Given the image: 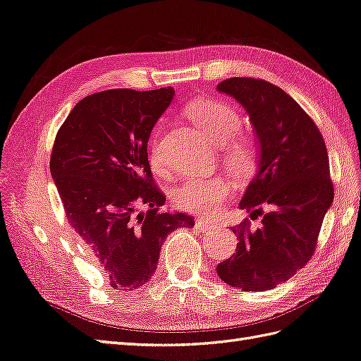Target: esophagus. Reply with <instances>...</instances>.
Masks as SVG:
<instances>
[{
    "mask_svg": "<svg viewBox=\"0 0 361 361\" xmlns=\"http://www.w3.org/2000/svg\"><path fill=\"white\" fill-rule=\"evenodd\" d=\"M215 223H212V221H207V220H197L195 221V228L197 229H200V231H206V229H211V228H215Z\"/></svg>",
    "mask_w": 361,
    "mask_h": 361,
    "instance_id": "34e87169",
    "label": "esophagus"
}]
</instances>
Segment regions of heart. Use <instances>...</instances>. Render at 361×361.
Wrapping results in <instances>:
<instances>
[{"instance_id": "1", "label": "heart", "mask_w": 361, "mask_h": 361, "mask_svg": "<svg viewBox=\"0 0 361 361\" xmlns=\"http://www.w3.org/2000/svg\"><path fill=\"white\" fill-rule=\"evenodd\" d=\"M190 118L215 145H226L228 157L233 166L241 167L249 163L250 149L247 142L245 140H231L241 124L235 107L223 102H201L190 109ZM150 163L158 172L164 169L157 138L150 147ZM229 181L220 177L189 178L173 190L172 200L183 211L214 212L229 195Z\"/></svg>"}]
</instances>
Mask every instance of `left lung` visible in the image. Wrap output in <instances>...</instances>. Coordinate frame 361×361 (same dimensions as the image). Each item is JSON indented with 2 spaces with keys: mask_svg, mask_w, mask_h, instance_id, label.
Wrapping results in <instances>:
<instances>
[{
  "mask_svg": "<svg viewBox=\"0 0 361 361\" xmlns=\"http://www.w3.org/2000/svg\"><path fill=\"white\" fill-rule=\"evenodd\" d=\"M216 90L243 106L258 145L254 178L240 209L259 214L271 207L254 229L249 221L233 228L237 252L216 266L232 288L269 290L289 280L312 257L326 212L334 201L329 158L315 123L294 98L271 82L228 78Z\"/></svg>",
  "mask_w": 361,
  "mask_h": 361,
  "instance_id": "8db88e82",
  "label": "left lung"
}]
</instances>
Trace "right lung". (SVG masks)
Returning <instances> with one entry per match:
<instances>
[{
    "mask_svg": "<svg viewBox=\"0 0 361 361\" xmlns=\"http://www.w3.org/2000/svg\"><path fill=\"white\" fill-rule=\"evenodd\" d=\"M173 95L172 87L98 92L81 99L56 133L50 173L67 221L114 289L146 284L166 237L194 226L186 214L160 211L166 198L147 160L150 132Z\"/></svg>",
    "mask_w": 361,
    "mask_h": 361,
    "instance_id": "add662e5",
    "label": "right lung"
}]
</instances>
